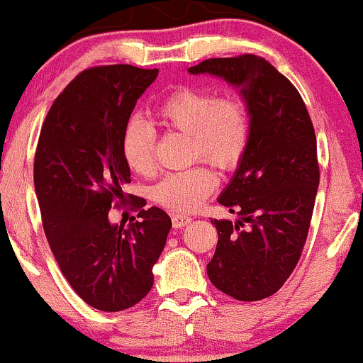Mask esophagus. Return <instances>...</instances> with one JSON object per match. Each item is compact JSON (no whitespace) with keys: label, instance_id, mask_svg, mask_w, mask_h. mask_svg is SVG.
I'll list each match as a JSON object with an SVG mask.
<instances>
[{"label":"esophagus","instance_id":"34e87169","mask_svg":"<svg viewBox=\"0 0 363 363\" xmlns=\"http://www.w3.org/2000/svg\"><path fill=\"white\" fill-rule=\"evenodd\" d=\"M172 223H173V226H175V228H183V226L190 225L191 216L183 215V213H175V215L172 216Z\"/></svg>","mask_w":363,"mask_h":363}]
</instances>
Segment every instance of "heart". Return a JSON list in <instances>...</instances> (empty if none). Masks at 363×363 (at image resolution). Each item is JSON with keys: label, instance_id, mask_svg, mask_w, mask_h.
I'll return each mask as SVG.
<instances>
[{"label": "heart", "instance_id": "1", "mask_svg": "<svg viewBox=\"0 0 363 363\" xmlns=\"http://www.w3.org/2000/svg\"><path fill=\"white\" fill-rule=\"evenodd\" d=\"M157 123L190 135L191 160H206L220 172H231L246 155L251 116L240 97H218L211 89L180 87L157 108ZM155 128L133 118L123 132L122 152L132 172L152 177L157 172ZM218 178L205 163L163 178L153 190L158 205L175 213L198 210L215 191Z\"/></svg>", "mask_w": 363, "mask_h": 363}]
</instances>
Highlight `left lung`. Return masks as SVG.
I'll use <instances>...</instances> for the list:
<instances>
[{"mask_svg": "<svg viewBox=\"0 0 363 363\" xmlns=\"http://www.w3.org/2000/svg\"><path fill=\"white\" fill-rule=\"evenodd\" d=\"M188 71L240 86L251 116L246 155L218 198L240 220H211L218 245L208 277L238 301L266 299L296 269L309 233L320 178L314 125L297 89L264 57H213Z\"/></svg>", "mask_w": 363, "mask_h": 363, "instance_id": "left-lung-1", "label": "left lung"}]
</instances>
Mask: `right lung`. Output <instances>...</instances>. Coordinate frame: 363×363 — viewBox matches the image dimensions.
<instances>
[{
    "label": "right lung",
    "mask_w": 363,
    "mask_h": 363,
    "mask_svg": "<svg viewBox=\"0 0 363 363\" xmlns=\"http://www.w3.org/2000/svg\"><path fill=\"white\" fill-rule=\"evenodd\" d=\"M158 69L128 64L89 67L52 102L34 155V188L49 247L72 289L94 309L117 312L135 306L153 286L152 267L167 242L172 220L160 208L111 225L108 210L123 205L130 167L123 132L138 97ZM133 195H130L132 198Z\"/></svg>",
    "instance_id": "1"
}]
</instances>
